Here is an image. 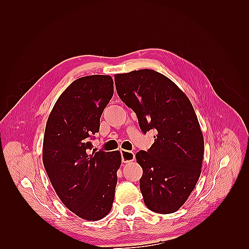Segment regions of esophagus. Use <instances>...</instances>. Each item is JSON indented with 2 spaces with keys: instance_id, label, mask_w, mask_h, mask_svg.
Masks as SVG:
<instances>
[{
  "instance_id": "esophagus-1",
  "label": "esophagus",
  "mask_w": 249,
  "mask_h": 249,
  "mask_svg": "<svg viewBox=\"0 0 249 249\" xmlns=\"http://www.w3.org/2000/svg\"><path fill=\"white\" fill-rule=\"evenodd\" d=\"M122 153V160L124 163H129L134 161L135 159V155L133 152H130V150H125V149H122L120 150Z\"/></svg>"
}]
</instances>
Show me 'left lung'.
<instances>
[{
  "label": "left lung",
  "mask_w": 249,
  "mask_h": 249,
  "mask_svg": "<svg viewBox=\"0 0 249 249\" xmlns=\"http://www.w3.org/2000/svg\"><path fill=\"white\" fill-rule=\"evenodd\" d=\"M114 78L118 96L136 113L141 131H156L150 148L136 154L145 206L156 213H175L193 191L202 166L203 136L192 104L170 79L153 70Z\"/></svg>",
  "instance_id": "obj_1"
}]
</instances>
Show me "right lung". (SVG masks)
<instances>
[{
	"label": "right lung",
	"mask_w": 249,
	"mask_h": 249,
	"mask_svg": "<svg viewBox=\"0 0 249 249\" xmlns=\"http://www.w3.org/2000/svg\"><path fill=\"white\" fill-rule=\"evenodd\" d=\"M113 92L110 76L73 81L53 107L44 131L42 162L51 184L67 209L89 221L111 211L122 164L119 150L89 152V138L99 132Z\"/></svg>",
	"instance_id": "obj_1"
}]
</instances>
